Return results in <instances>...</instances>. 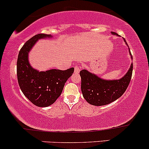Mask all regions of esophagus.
Returning <instances> with one entry per match:
<instances>
[{
  "mask_svg": "<svg viewBox=\"0 0 149 149\" xmlns=\"http://www.w3.org/2000/svg\"><path fill=\"white\" fill-rule=\"evenodd\" d=\"M80 69H81V67L79 66V65H77L76 66H75V68H74V73H76V74H78V73L80 72Z\"/></svg>",
  "mask_w": 149,
  "mask_h": 149,
  "instance_id": "esophagus-1",
  "label": "esophagus"
}]
</instances>
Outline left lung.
<instances>
[{
	"label": "left lung",
	"instance_id": "8db88e82",
	"mask_svg": "<svg viewBox=\"0 0 149 149\" xmlns=\"http://www.w3.org/2000/svg\"><path fill=\"white\" fill-rule=\"evenodd\" d=\"M111 34L117 36L116 33ZM128 45L125 40H124ZM129 54L132 59L130 49ZM133 63L126 74L119 79H104L87 70H81V90L82 95L89 104L94 106H104L119 99L127 89L132 78Z\"/></svg>",
	"mask_w": 149,
	"mask_h": 149
}]
</instances>
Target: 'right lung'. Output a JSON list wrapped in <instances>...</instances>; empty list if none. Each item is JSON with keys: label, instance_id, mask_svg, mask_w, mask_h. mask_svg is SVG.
<instances>
[{"label": "right lung", "instance_id": "1", "mask_svg": "<svg viewBox=\"0 0 149 149\" xmlns=\"http://www.w3.org/2000/svg\"><path fill=\"white\" fill-rule=\"evenodd\" d=\"M51 35L38 34L24 44L17 60V76L23 93L33 104L39 107L52 105L61 94L65 82L74 72V68L66 70L39 71L29 62V53L39 40L52 38Z\"/></svg>", "mask_w": 149, "mask_h": 149}]
</instances>
